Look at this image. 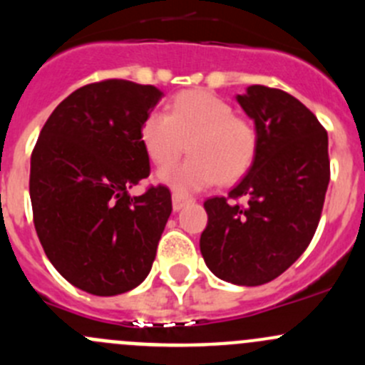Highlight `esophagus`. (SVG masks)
<instances>
[{"instance_id":"34e87169","label":"esophagus","mask_w":365,"mask_h":365,"mask_svg":"<svg viewBox=\"0 0 365 365\" xmlns=\"http://www.w3.org/2000/svg\"><path fill=\"white\" fill-rule=\"evenodd\" d=\"M190 201H192L190 197L183 196V194L175 192V194H173V210H175V212H178V210H182L183 206L189 205Z\"/></svg>"}]
</instances>
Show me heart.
<instances>
[{
	"label": "heart",
	"instance_id": "obj_1",
	"mask_svg": "<svg viewBox=\"0 0 365 365\" xmlns=\"http://www.w3.org/2000/svg\"><path fill=\"white\" fill-rule=\"evenodd\" d=\"M150 159L159 168V180L178 194L196 192L219 180L231 185L244 178L257 155V132L245 118L237 116L226 101L206 90L176 95L171 113L152 111L141 127ZM190 143L191 157L168 168Z\"/></svg>",
	"mask_w": 365,
	"mask_h": 365
}]
</instances>
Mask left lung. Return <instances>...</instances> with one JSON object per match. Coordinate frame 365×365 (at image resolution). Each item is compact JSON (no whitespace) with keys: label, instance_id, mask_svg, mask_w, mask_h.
I'll return each instance as SVG.
<instances>
[{"label":"left lung","instance_id":"1","mask_svg":"<svg viewBox=\"0 0 365 365\" xmlns=\"http://www.w3.org/2000/svg\"><path fill=\"white\" fill-rule=\"evenodd\" d=\"M257 132L252 168L227 197L205 201L200 247L206 267L238 286L288 270L311 244L330 182L329 135L293 95L254 84L237 97ZM245 197V205L227 199Z\"/></svg>","mask_w":365,"mask_h":365}]
</instances>
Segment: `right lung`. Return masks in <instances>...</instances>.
Segmentation results:
<instances>
[{"mask_svg":"<svg viewBox=\"0 0 365 365\" xmlns=\"http://www.w3.org/2000/svg\"><path fill=\"white\" fill-rule=\"evenodd\" d=\"M162 91L125 79L70 93L31 153L29 197L46 256L83 292L113 297L141 284L171 215L168 187L128 190L150 175L141 139Z\"/></svg>","mask_w":365,"mask_h":365,"instance_id":"1","label":"right lung"}]
</instances>
